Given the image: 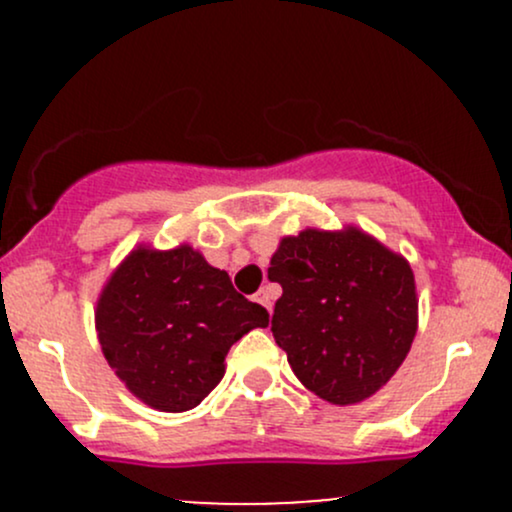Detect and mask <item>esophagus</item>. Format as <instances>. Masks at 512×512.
Instances as JSON below:
<instances>
[{
  "label": "esophagus",
  "mask_w": 512,
  "mask_h": 512,
  "mask_svg": "<svg viewBox=\"0 0 512 512\" xmlns=\"http://www.w3.org/2000/svg\"><path fill=\"white\" fill-rule=\"evenodd\" d=\"M255 301L262 305V308H267V310H272V293H269L267 289H262V291H257V296H255Z\"/></svg>",
  "instance_id": "1"
}]
</instances>
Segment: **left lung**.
Segmentation results:
<instances>
[{
	"label": "left lung",
	"mask_w": 512,
	"mask_h": 512,
	"mask_svg": "<svg viewBox=\"0 0 512 512\" xmlns=\"http://www.w3.org/2000/svg\"><path fill=\"white\" fill-rule=\"evenodd\" d=\"M269 279L284 291L272 315L276 344L317 397L363 402L407 358L419 308L414 274L358 228L284 238Z\"/></svg>",
	"instance_id": "1"
}]
</instances>
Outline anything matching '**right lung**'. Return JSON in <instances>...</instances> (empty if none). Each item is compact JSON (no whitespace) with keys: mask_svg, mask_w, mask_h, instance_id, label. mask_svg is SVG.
Masks as SVG:
<instances>
[{"mask_svg":"<svg viewBox=\"0 0 512 512\" xmlns=\"http://www.w3.org/2000/svg\"><path fill=\"white\" fill-rule=\"evenodd\" d=\"M269 313L190 245L139 248L105 284L96 330L105 361L158 411L195 409L221 383L228 349Z\"/></svg>","mask_w":512,"mask_h":512,"instance_id":"1","label":"right lung"}]
</instances>
